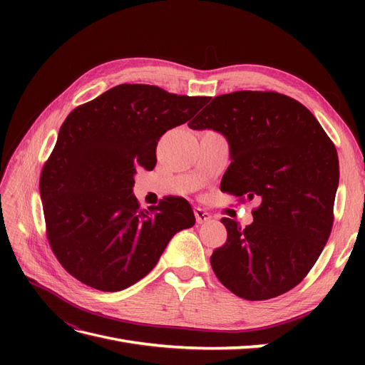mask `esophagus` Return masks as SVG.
Instances as JSON below:
<instances>
[{"label":"esophagus","instance_id":"1","mask_svg":"<svg viewBox=\"0 0 365 365\" xmlns=\"http://www.w3.org/2000/svg\"><path fill=\"white\" fill-rule=\"evenodd\" d=\"M196 216H197V215H196Z\"/></svg>","mask_w":365,"mask_h":365}]
</instances>
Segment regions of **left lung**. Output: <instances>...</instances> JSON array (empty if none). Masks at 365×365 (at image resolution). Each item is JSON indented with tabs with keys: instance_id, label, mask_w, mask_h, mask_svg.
Here are the masks:
<instances>
[{
	"instance_id": "1",
	"label": "left lung",
	"mask_w": 365,
	"mask_h": 365,
	"mask_svg": "<svg viewBox=\"0 0 365 365\" xmlns=\"http://www.w3.org/2000/svg\"><path fill=\"white\" fill-rule=\"evenodd\" d=\"M181 98L123 83L77 106L61 126L39 184L47 239L65 271L94 289L140 282L170 239L195 224L185 200L141 205L132 193L137 170L155 168L161 135L187 121Z\"/></svg>"
}]
</instances>
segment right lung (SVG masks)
<instances>
[{"instance_id":"right-lung-1","label":"right lung","mask_w":365,"mask_h":365,"mask_svg":"<svg viewBox=\"0 0 365 365\" xmlns=\"http://www.w3.org/2000/svg\"><path fill=\"white\" fill-rule=\"evenodd\" d=\"M201 128L228 140V192L256 195L247 224L222 220L227 242L210 257L216 277L251 302L291 291L332 231L339 181L334 143L306 106L272 91L216 97L213 117Z\"/></svg>"}]
</instances>
